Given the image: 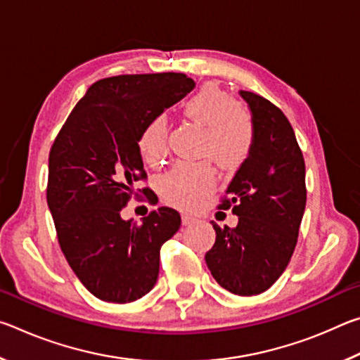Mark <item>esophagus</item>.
I'll return each instance as SVG.
<instances>
[{
	"label": "esophagus",
	"mask_w": 360,
	"mask_h": 360,
	"mask_svg": "<svg viewBox=\"0 0 360 360\" xmlns=\"http://www.w3.org/2000/svg\"><path fill=\"white\" fill-rule=\"evenodd\" d=\"M181 219H182V225H191L197 222V217H193L191 214H182Z\"/></svg>",
	"instance_id": "esophagus-1"
}]
</instances>
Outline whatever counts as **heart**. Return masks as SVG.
<instances>
[{"label": "heart", "mask_w": 360, "mask_h": 360, "mask_svg": "<svg viewBox=\"0 0 360 360\" xmlns=\"http://www.w3.org/2000/svg\"><path fill=\"white\" fill-rule=\"evenodd\" d=\"M184 117L203 130L202 154L219 168L233 169L246 160L254 143L252 120L246 111L214 84L200 87L182 108ZM168 122L163 115L150 119L138 138V148L150 165L167 154ZM214 188L210 165L179 163L160 179V193L167 203L191 210Z\"/></svg>", "instance_id": "b5f03b06"}]
</instances>
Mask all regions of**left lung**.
<instances>
[{
    "label": "left lung",
    "instance_id": "8db88e82",
    "mask_svg": "<svg viewBox=\"0 0 360 360\" xmlns=\"http://www.w3.org/2000/svg\"><path fill=\"white\" fill-rule=\"evenodd\" d=\"M254 127L251 152L227 187L221 210L238 216L236 227L216 230L205 255L212 278L235 295H257L283 275L297 245L307 205L304 160L294 129L279 108L240 90Z\"/></svg>",
    "mask_w": 360,
    "mask_h": 360
}]
</instances>
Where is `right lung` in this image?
<instances>
[{"mask_svg": "<svg viewBox=\"0 0 360 360\" xmlns=\"http://www.w3.org/2000/svg\"><path fill=\"white\" fill-rule=\"evenodd\" d=\"M193 87L182 72L101 79L53 141L49 210L70 266L100 300L135 302L157 283L160 248L179 230V212L160 206L138 225L122 219L120 211L146 178L138 148L146 124Z\"/></svg>", "mask_w": 360, "mask_h": 360, "instance_id": "1", "label": "right lung"}]
</instances>
